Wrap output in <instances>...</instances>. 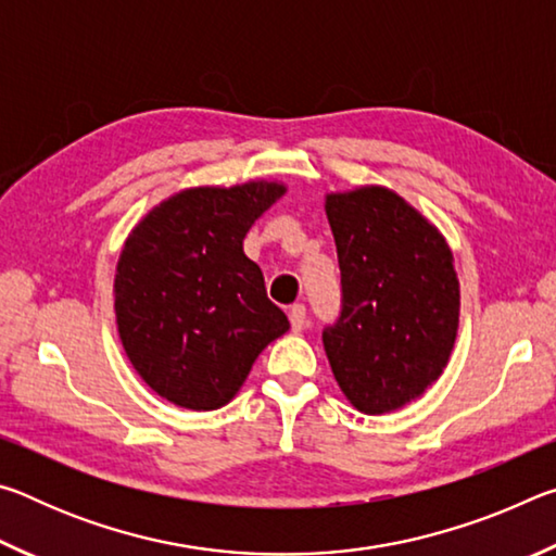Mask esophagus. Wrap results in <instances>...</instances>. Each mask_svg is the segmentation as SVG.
<instances>
[{"instance_id": "1", "label": "esophagus", "mask_w": 556, "mask_h": 556, "mask_svg": "<svg viewBox=\"0 0 556 556\" xmlns=\"http://www.w3.org/2000/svg\"><path fill=\"white\" fill-rule=\"evenodd\" d=\"M289 321L294 331H304L308 326V316H306V306L304 304H294L289 308Z\"/></svg>"}]
</instances>
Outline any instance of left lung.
Listing matches in <instances>:
<instances>
[{
    "instance_id": "8db88e82",
    "label": "left lung",
    "mask_w": 556,
    "mask_h": 556,
    "mask_svg": "<svg viewBox=\"0 0 556 556\" xmlns=\"http://www.w3.org/2000/svg\"><path fill=\"white\" fill-rule=\"evenodd\" d=\"M341 314L324 328L338 384L355 409L384 414L446 368L458 328V279L446 240L380 186L326 195Z\"/></svg>"
}]
</instances>
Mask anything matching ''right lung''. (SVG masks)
Listing matches in <instances>:
<instances>
[{
  "mask_svg": "<svg viewBox=\"0 0 556 556\" xmlns=\"http://www.w3.org/2000/svg\"><path fill=\"white\" fill-rule=\"evenodd\" d=\"M287 188L250 181L186 188L147 215L122 248L117 331L149 388L178 407L228 404L265 348L287 333L242 240Z\"/></svg>",
  "mask_w": 556,
  "mask_h": 556,
  "instance_id": "1",
  "label": "right lung"
}]
</instances>
